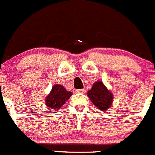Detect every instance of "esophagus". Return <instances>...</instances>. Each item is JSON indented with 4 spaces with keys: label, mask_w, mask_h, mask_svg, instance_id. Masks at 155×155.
Masks as SVG:
<instances>
[{
    "label": "esophagus",
    "mask_w": 155,
    "mask_h": 155,
    "mask_svg": "<svg viewBox=\"0 0 155 155\" xmlns=\"http://www.w3.org/2000/svg\"><path fill=\"white\" fill-rule=\"evenodd\" d=\"M85 92H86V90H85L84 89L76 90V93H85Z\"/></svg>",
    "instance_id": "1"
}]
</instances>
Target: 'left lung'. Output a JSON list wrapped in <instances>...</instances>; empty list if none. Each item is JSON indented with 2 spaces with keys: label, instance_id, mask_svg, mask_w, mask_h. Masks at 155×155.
<instances>
[{
  "label": "left lung",
  "instance_id": "obj_1",
  "mask_svg": "<svg viewBox=\"0 0 155 155\" xmlns=\"http://www.w3.org/2000/svg\"><path fill=\"white\" fill-rule=\"evenodd\" d=\"M91 102L101 111H107L114 101V94L106 87L102 81L97 80L93 84L91 90L87 92Z\"/></svg>",
  "mask_w": 155,
  "mask_h": 155
}]
</instances>
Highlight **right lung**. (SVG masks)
<instances>
[{
  "label": "right lung",
  "mask_w": 155,
  "mask_h": 155,
  "mask_svg": "<svg viewBox=\"0 0 155 155\" xmlns=\"http://www.w3.org/2000/svg\"><path fill=\"white\" fill-rule=\"evenodd\" d=\"M72 95V92L67 91L62 85H54L45 100V105L48 108L47 110L51 109V111H58Z\"/></svg>",
  "instance_id": "1"
}]
</instances>
